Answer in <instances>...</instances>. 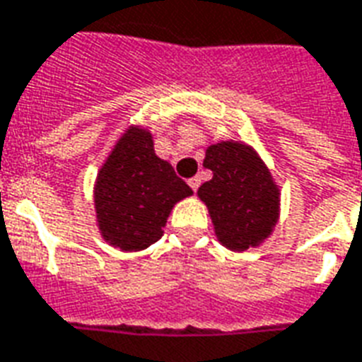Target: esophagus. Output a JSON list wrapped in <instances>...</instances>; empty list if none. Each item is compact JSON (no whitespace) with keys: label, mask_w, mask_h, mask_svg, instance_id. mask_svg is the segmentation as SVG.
Wrapping results in <instances>:
<instances>
[{"label":"esophagus","mask_w":362,"mask_h":362,"mask_svg":"<svg viewBox=\"0 0 362 362\" xmlns=\"http://www.w3.org/2000/svg\"><path fill=\"white\" fill-rule=\"evenodd\" d=\"M189 187H191L192 191L197 192V191H198V187H200V177H192V179H189Z\"/></svg>","instance_id":"obj_1"}]
</instances>
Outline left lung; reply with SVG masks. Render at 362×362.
Returning <instances> with one entry per match:
<instances>
[{"instance_id":"obj_1","label":"left lung","mask_w":362,"mask_h":362,"mask_svg":"<svg viewBox=\"0 0 362 362\" xmlns=\"http://www.w3.org/2000/svg\"><path fill=\"white\" fill-rule=\"evenodd\" d=\"M204 168L214 173L198 189L217 240L230 252L262 246L281 217V189L254 146L219 141L206 148Z\"/></svg>"}]
</instances>
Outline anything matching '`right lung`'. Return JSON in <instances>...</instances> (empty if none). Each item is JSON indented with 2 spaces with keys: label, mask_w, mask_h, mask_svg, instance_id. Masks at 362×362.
<instances>
[{
  "label": "right lung",
  "mask_w": 362,
  "mask_h": 362,
  "mask_svg": "<svg viewBox=\"0 0 362 362\" xmlns=\"http://www.w3.org/2000/svg\"><path fill=\"white\" fill-rule=\"evenodd\" d=\"M191 194L170 162L156 156L148 127L133 124L97 173L95 221L105 243L122 252H141L162 238L173 206Z\"/></svg>",
  "instance_id": "1"
}]
</instances>
